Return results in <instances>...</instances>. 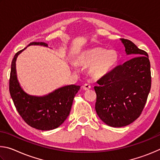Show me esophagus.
Segmentation results:
<instances>
[{
    "label": "esophagus",
    "instance_id": "1",
    "mask_svg": "<svg viewBox=\"0 0 160 160\" xmlns=\"http://www.w3.org/2000/svg\"><path fill=\"white\" fill-rule=\"evenodd\" d=\"M82 88L85 91H88L91 88V86L89 84H87V83H86V84H84L82 86Z\"/></svg>",
    "mask_w": 160,
    "mask_h": 160
}]
</instances>
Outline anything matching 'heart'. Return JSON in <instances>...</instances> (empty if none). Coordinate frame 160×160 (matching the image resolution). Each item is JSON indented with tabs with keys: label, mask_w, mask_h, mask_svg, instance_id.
Returning <instances> with one entry per match:
<instances>
[{
	"label": "heart",
	"mask_w": 160,
	"mask_h": 160,
	"mask_svg": "<svg viewBox=\"0 0 160 160\" xmlns=\"http://www.w3.org/2000/svg\"><path fill=\"white\" fill-rule=\"evenodd\" d=\"M118 60L116 50L96 47L79 53L75 59V63L78 66L89 67L88 74L91 78L99 80L110 74ZM72 69H74V67Z\"/></svg>",
	"instance_id": "heart-1"
}]
</instances>
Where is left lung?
<instances>
[{
    "mask_svg": "<svg viewBox=\"0 0 160 160\" xmlns=\"http://www.w3.org/2000/svg\"><path fill=\"white\" fill-rule=\"evenodd\" d=\"M126 54L136 56L117 66L98 81L96 111L102 121L112 127L131 124L141 115L151 87L150 63L148 53L132 41L120 38Z\"/></svg>",
    "mask_w": 160,
    "mask_h": 160,
    "instance_id": "left-lung-1",
    "label": "left lung"
}]
</instances>
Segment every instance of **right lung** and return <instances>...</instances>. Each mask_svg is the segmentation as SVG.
<instances>
[{
    "label": "right lung",
    "mask_w": 160,
    "mask_h": 160,
    "mask_svg": "<svg viewBox=\"0 0 160 160\" xmlns=\"http://www.w3.org/2000/svg\"><path fill=\"white\" fill-rule=\"evenodd\" d=\"M29 46L48 47L43 42H33ZM27 47L17 52L11 64L10 93L19 115L28 125L36 129L49 131L58 128L69 116L75 95L81 86H64L44 96H32L25 92L19 84L16 70L18 55Z\"/></svg>",
    "instance_id": "obj_1"
}]
</instances>
